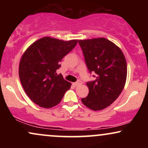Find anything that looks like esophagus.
Masks as SVG:
<instances>
[{"label":"esophagus","mask_w":148,"mask_h":148,"mask_svg":"<svg viewBox=\"0 0 148 148\" xmlns=\"http://www.w3.org/2000/svg\"><path fill=\"white\" fill-rule=\"evenodd\" d=\"M80 84H81V82L80 81H76V82H75V83H73V85H74V86H79Z\"/></svg>","instance_id":"obj_1"}]
</instances>
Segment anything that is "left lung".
I'll return each mask as SVG.
<instances>
[{"label": "left lung", "mask_w": 148, "mask_h": 148, "mask_svg": "<svg viewBox=\"0 0 148 148\" xmlns=\"http://www.w3.org/2000/svg\"><path fill=\"white\" fill-rule=\"evenodd\" d=\"M85 62L95 81L86 83L89 93L81 101L93 111L109 106L123 91L127 79V62L114 43L103 38L79 40Z\"/></svg>", "instance_id": "obj_1"}]
</instances>
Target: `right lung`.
I'll list each match as a JSON object with an SVG mask.
<instances>
[{
    "label": "right lung",
    "instance_id": "obj_1",
    "mask_svg": "<svg viewBox=\"0 0 148 148\" xmlns=\"http://www.w3.org/2000/svg\"><path fill=\"white\" fill-rule=\"evenodd\" d=\"M78 40L63 41L45 37L28 47L19 63L18 74L23 89L34 103L49 108L60 102L71 84L56 70L60 62L77 45Z\"/></svg>",
    "mask_w": 148,
    "mask_h": 148
}]
</instances>
